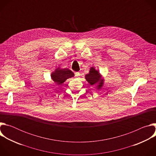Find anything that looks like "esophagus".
I'll list each match as a JSON object with an SVG mask.
<instances>
[{
	"label": "esophagus",
	"mask_w": 156,
	"mask_h": 156,
	"mask_svg": "<svg viewBox=\"0 0 156 156\" xmlns=\"http://www.w3.org/2000/svg\"><path fill=\"white\" fill-rule=\"evenodd\" d=\"M80 76V72H76L75 73V76L76 77H79Z\"/></svg>",
	"instance_id": "34e87169"
}]
</instances>
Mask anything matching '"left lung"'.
Masks as SVG:
<instances>
[{
  "label": "left lung",
  "instance_id": "1",
  "mask_svg": "<svg viewBox=\"0 0 156 156\" xmlns=\"http://www.w3.org/2000/svg\"><path fill=\"white\" fill-rule=\"evenodd\" d=\"M85 78L91 85L98 84L97 88L99 89V90L101 88V87H102L104 84V79H102L101 75L99 72L96 70L93 66L91 67L90 70V73L85 75Z\"/></svg>",
  "mask_w": 156,
  "mask_h": 156
}]
</instances>
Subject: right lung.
I'll list each match as a JSON object with an SVG mask.
<instances>
[{"instance_id":"add662e5","label":"right lung","mask_w":156,"mask_h":156,"mask_svg":"<svg viewBox=\"0 0 156 156\" xmlns=\"http://www.w3.org/2000/svg\"><path fill=\"white\" fill-rule=\"evenodd\" d=\"M73 76L74 73L73 72L68 69H61L58 68L51 74V78L54 83L57 85L63 83L66 80Z\"/></svg>"}]
</instances>
